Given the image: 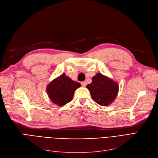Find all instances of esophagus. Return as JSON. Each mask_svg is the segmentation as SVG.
Returning a JSON list of instances; mask_svg holds the SVG:
<instances>
[{
	"label": "esophagus",
	"mask_w": 158,
	"mask_h": 158,
	"mask_svg": "<svg viewBox=\"0 0 158 158\" xmlns=\"http://www.w3.org/2000/svg\"><path fill=\"white\" fill-rule=\"evenodd\" d=\"M81 85H82V86L85 87V86H86V85H87V82H86L85 81H81Z\"/></svg>",
	"instance_id": "1"
}]
</instances>
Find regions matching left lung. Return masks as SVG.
<instances>
[{
  "label": "left lung",
  "mask_w": 158,
  "mask_h": 158,
  "mask_svg": "<svg viewBox=\"0 0 158 158\" xmlns=\"http://www.w3.org/2000/svg\"><path fill=\"white\" fill-rule=\"evenodd\" d=\"M87 88L93 100L102 106H109L114 102L119 90L116 81L101 73H97L92 78V83L88 84Z\"/></svg>",
  "instance_id": "8db88e82"
}]
</instances>
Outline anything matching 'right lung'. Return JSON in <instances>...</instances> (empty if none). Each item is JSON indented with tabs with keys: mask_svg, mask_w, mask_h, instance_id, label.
Returning <instances> with one entry per match:
<instances>
[{
	"mask_svg": "<svg viewBox=\"0 0 158 158\" xmlns=\"http://www.w3.org/2000/svg\"><path fill=\"white\" fill-rule=\"evenodd\" d=\"M80 86L79 82L72 80L63 73L50 82L46 91L52 103L58 106H63L71 101L75 90Z\"/></svg>",
	"mask_w": 158,
	"mask_h": 158,
	"instance_id": "obj_1",
	"label": "right lung"
}]
</instances>
